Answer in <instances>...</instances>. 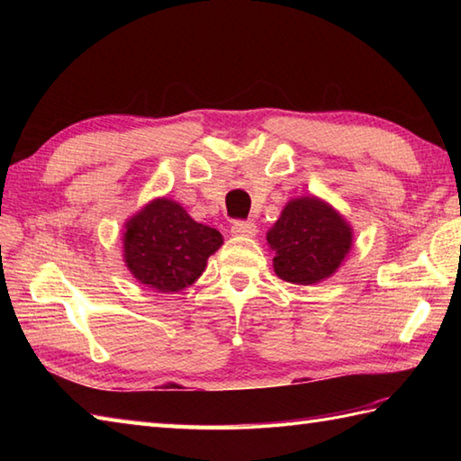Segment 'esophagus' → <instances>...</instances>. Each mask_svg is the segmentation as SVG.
<instances>
[{"label": "esophagus", "mask_w": 461, "mask_h": 461, "mask_svg": "<svg viewBox=\"0 0 461 461\" xmlns=\"http://www.w3.org/2000/svg\"><path fill=\"white\" fill-rule=\"evenodd\" d=\"M231 233L241 238H253L258 233V225L253 221H233Z\"/></svg>", "instance_id": "1"}]
</instances>
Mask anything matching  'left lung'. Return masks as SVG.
Wrapping results in <instances>:
<instances>
[{
    "mask_svg": "<svg viewBox=\"0 0 461 461\" xmlns=\"http://www.w3.org/2000/svg\"><path fill=\"white\" fill-rule=\"evenodd\" d=\"M276 251L273 269L283 281L312 285L335 273L352 248V230L342 215L315 195L287 202L267 231Z\"/></svg>",
    "mask_w": 461,
    "mask_h": 461,
    "instance_id": "1",
    "label": "left lung"
}]
</instances>
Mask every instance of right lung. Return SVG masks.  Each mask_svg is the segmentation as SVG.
Listing matches in <instances>:
<instances>
[{"mask_svg": "<svg viewBox=\"0 0 461 461\" xmlns=\"http://www.w3.org/2000/svg\"><path fill=\"white\" fill-rule=\"evenodd\" d=\"M221 233L192 220L178 202L156 198L124 223V263L142 285L176 293L198 279Z\"/></svg>", "mask_w": 461, "mask_h": 461, "instance_id": "obj_1", "label": "right lung"}]
</instances>
